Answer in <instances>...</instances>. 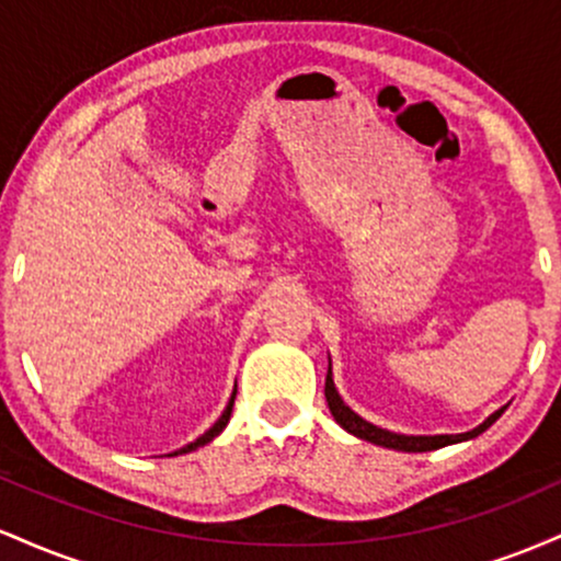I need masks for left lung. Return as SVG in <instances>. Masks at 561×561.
<instances>
[{
    "mask_svg": "<svg viewBox=\"0 0 561 561\" xmlns=\"http://www.w3.org/2000/svg\"><path fill=\"white\" fill-rule=\"evenodd\" d=\"M324 396H327V403H330V411H332L334 422H337L340 427H345L347 433H353L356 437H364V440H369V443H377V446L396 448V450H409V454H422V450H435V448L450 446V443H459V440H469V437H478L480 433H485V430L491 427V424L499 420V416L506 411V405H504V409H499V411H495V414L488 416V420L482 422L480 427L469 430V433H461V435H396V433H390V430L375 427V424H369L366 420H362V416L353 414V411L347 409V405L343 403V398H340L337 390H334L332 369L327 371Z\"/></svg>",
    "mask_w": 561,
    "mask_h": 561,
    "instance_id": "8db88e82",
    "label": "left lung"
}]
</instances>
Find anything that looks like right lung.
I'll use <instances>...</instances> for the list:
<instances>
[{
  "label": "right lung",
  "instance_id": "1",
  "mask_svg": "<svg viewBox=\"0 0 561 561\" xmlns=\"http://www.w3.org/2000/svg\"><path fill=\"white\" fill-rule=\"evenodd\" d=\"M234 396H237V390H234ZM234 396H231V401H229V405H227V411H224V414H221V420H218V422L214 424V427L208 430V433L199 435L195 443H190V446H184L182 450H173L171 456H176V454H186V450H195V448H199V446H205V443L214 440V437H216L218 433H221L224 427H227V422H229V416H231V405H234Z\"/></svg>",
  "mask_w": 561,
  "mask_h": 561
}]
</instances>
